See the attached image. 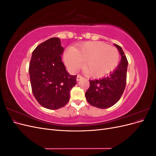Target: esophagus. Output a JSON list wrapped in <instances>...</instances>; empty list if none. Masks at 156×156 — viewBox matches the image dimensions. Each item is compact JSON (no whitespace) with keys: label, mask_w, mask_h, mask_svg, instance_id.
<instances>
[{"label":"esophagus","mask_w":156,"mask_h":156,"mask_svg":"<svg viewBox=\"0 0 156 156\" xmlns=\"http://www.w3.org/2000/svg\"><path fill=\"white\" fill-rule=\"evenodd\" d=\"M83 78V77L81 76V75H78L77 76V81H79L80 80H81Z\"/></svg>","instance_id":"34e87169"}]
</instances>
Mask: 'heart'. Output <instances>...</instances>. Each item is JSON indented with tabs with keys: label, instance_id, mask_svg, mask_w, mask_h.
Here are the masks:
<instances>
[{
	"label": "heart",
	"instance_id": "1",
	"mask_svg": "<svg viewBox=\"0 0 156 156\" xmlns=\"http://www.w3.org/2000/svg\"><path fill=\"white\" fill-rule=\"evenodd\" d=\"M120 54L115 47L100 41H88L78 45L65 54L68 68L76 71L81 66L93 77H102L110 73L119 63Z\"/></svg>",
	"mask_w": 156,
	"mask_h": 156
}]
</instances>
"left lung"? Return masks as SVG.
Wrapping results in <instances>:
<instances>
[{"mask_svg": "<svg viewBox=\"0 0 156 156\" xmlns=\"http://www.w3.org/2000/svg\"><path fill=\"white\" fill-rule=\"evenodd\" d=\"M121 55L120 62L103 79L90 81V87L85 93L87 101L92 106L107 108L119 101L126 84L128 62L120 46L115 44Z\"/></svg>", "mask_w": 156, "mask_h": 156, "instance_id": "left-lung-1", "label": "left lung"}]
</instances>
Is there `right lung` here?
Listing matches in <instances>:
<instances>
[{
    "label": "right lung",
    "instance_id": "add662e5",
    "mask_svg": "<svg viewBox=\"0 0 156 156\" xmlns=\"http://www.w3.org/2000/svg\"><path fill=\"white\" fill-rule=\"evenodd\" d=\"M63 51L58 37H51L33 51L29 64L33 95L42 107L51 110L66 105L70 90L77 84V75H69L62 62Z\"/></svg>",
    "mask_w": 156,
    "mask_h": 156
}]
</instances>
